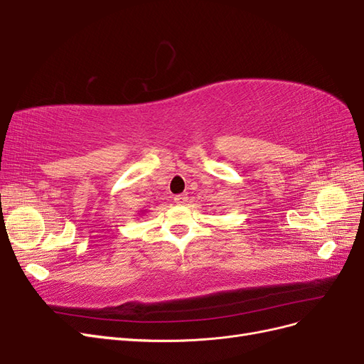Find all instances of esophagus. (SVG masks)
I'll return each instance as SVG.
<instances>
[{"label": "esophagus", "mask_w": 364, "mask_h": 364, "mask_svg": "<svg viewBox=\"0 0 364 364\" xmlns=\"http://www.w3.org/2000/svg\"><path fill=\"white\" fill-rule=\"evenodd\" d=\"M186 200H188V194H185V193H182V194H178V196H174V202L176 203H179V205H183Z\"/></svg>", "instance_id": "esophagus-1"}]
</instances>
